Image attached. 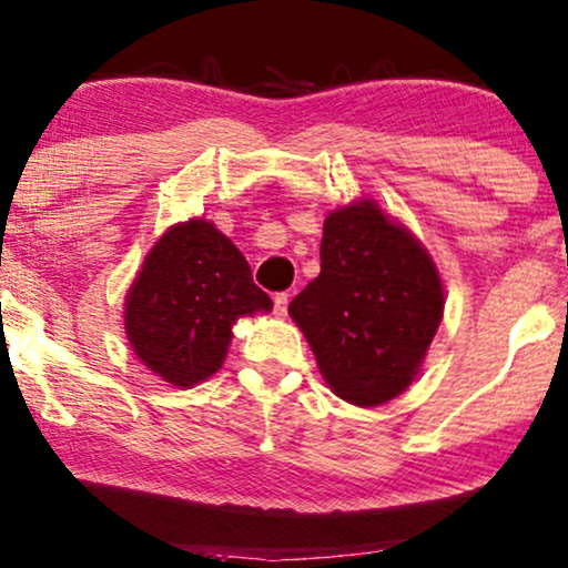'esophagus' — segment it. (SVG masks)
I'll return each mask as SVG.
<instances>
[{
	"instance_id": "esophagus-1",
	"label": "esophagus",
	"mask_w": 568,
	"mask_h": 568,
	"mask_svg": "<svg viewBox=\"0 0 568 568\" xmlns=\"http://www.w3.org/2000/svg\"><path fill=\"white\" fill-rule=\"evenodd\" d=\"M275 314L277 316H285L287 314V301H291V295L287 293H275Z\"/></svg>"
}]
</instances>
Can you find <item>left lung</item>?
<instances>
[{
    "label": "left lung",
    "instance_id": "1",
    "mask_svg": "<svg viewBox=\"0 0 568 568\" xmlns=\"http://www.w3.org/2000/svg\"><path fill=\"white\" fill-rule=\"evenodd\" d=\"M440 273L417 236L361 201L324 221L322 273L287 306L339 398L381 406L417 378L440 326Z\"/></svg>",
    "mask_w": 568,
    "mask_h": 568
}]
</instances>
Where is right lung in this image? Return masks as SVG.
Masks as SVG:
<instances>
[{"label": "right lung", "mask_w": 568, "mask_h": 568, "mask_svg": "<svg viewBox=\"0 0 568 568\" xmlns=\"http://www.w3.org/2000/svg\"><path fill=\"white\" fill-rule=\"evenodd\" d=\"M270 308L234 242L211 221L190 219L143 260L125 295V334L149 371L190 388L226 361L236 318Z\"/></svg>", "instance_id": "obj_1"}]
</instances>
